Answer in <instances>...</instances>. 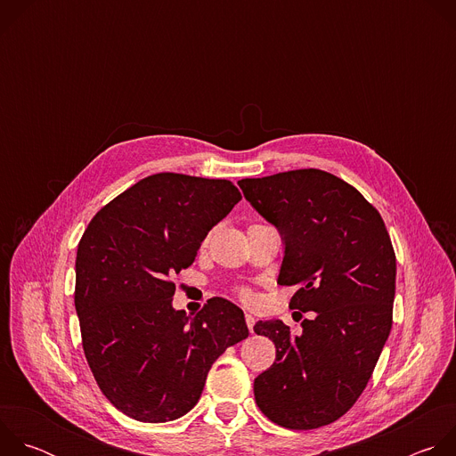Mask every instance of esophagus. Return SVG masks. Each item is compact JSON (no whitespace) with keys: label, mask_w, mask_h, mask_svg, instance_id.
<instances>
[{"label":"esophagus","mask_w":456,"mask_h":456,"mask_svg":"<svg viewBox=\"0 0 456 456\" xmlns=\"http://www.w3.org/2000/svg\"><path fill=\"white\" fill-rule=\"evenodd\" d=\"M245 322H247V327H248V330L252 332V330H254V322H256L254 315H250V314H245Z\"/></svg>","instance_id":"1"}]
</instances>
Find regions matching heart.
Masks as SVG:
<instances>
[{"instance_id": "heart-1", "label": "heart", "mask_w": 456, "mask_h": 456, "mask_svg": "<svg viewBox=\"0 0 456 456\" xmlns=\"http://www.w3.org/2000/svg\"><path fill=\"white\" fill-rule=\"evenodd\" d=\"M243 296L248 299V297H250V292H243Z\"/></svg>"}]
</instances>
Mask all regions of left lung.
<instances>
[{"mask_svg":"<svg viewBox=\"0 0 456 456\" xmlns=\"http://www.w3.org/2000/svg\"><path fill=\"white\" fill-rule=\"evenodd\" d=\"M247 202L283 240L280 285H297L290 308L312 310L292 336L280 319L254 332L276 345L254 379L257 408L289 429L336 422L366 387L392 330L395 252L379 211L345 180L296 169L238 182Z\"/></svg>","mask_w":456,"mask_h":456,"instance_id":"left-lung-1","label":"left lung"}]
</instances>
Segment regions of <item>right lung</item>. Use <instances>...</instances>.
I'll return each mask as SVG.
<instances>
[{
    "mask_svg": "<svg viewBox=\"0 0 456 456\" xmlns=\"http://www.w3.org/2000/svg\"><path fill=\"white\" fill-rule=\"evenodd\" d=\"M240 200L229 180L157 173L88 224L76 257L83 350L101 392L124 415H185L213 362L248 336L243 310L224 297L194 317L173 308V278Z\"/></svg>",
    "mask_w": 456,
    "mask_h": 456,
    "instance_id": "right-lung-1",
    "label": "right lung"
}]
</instances>
